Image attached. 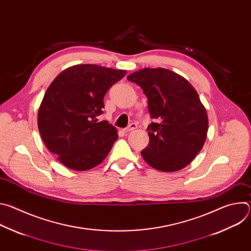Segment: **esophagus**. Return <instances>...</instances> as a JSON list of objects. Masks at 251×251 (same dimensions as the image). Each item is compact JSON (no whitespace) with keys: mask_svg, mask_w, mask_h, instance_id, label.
<instances>
[{"mask_svg":"<svg viewBox=\"0 0 251 251\" xmlns=\"http://www.w3.org/2000/svg\"><path fill=\"white\" fill-rule=\"evenodd\" d=\"M136 128H137V125H136L135 123H131L127 128L123 129V132H124V133H128V132H130V131H132V130H134V129H136Z\"/></svg>","mask_w":251,"mask_h":251,"instance_id":"esophagus-1","label":"esophagus"}]
</instances>
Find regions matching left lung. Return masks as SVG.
I'll return each instance as SVG.
<instances>
[{"instance_id":"left-lung-1","label":"left lung","mask_w":251,"mask_h":251,"mask_svg":"<svg viewBox=\"0 0 251 251\" xmlns=\"http://www.w3.org/2000/svg\"><path fill=\"white\" fill-rule=\"evenodd\" d=\"M148 98L153 119L147 130L148 146L143 159L162 172L188 166L201 150L208 128L204 106L198 92L183 76L166 68H144L127 76Z\"/></svg>"}]
</instances>
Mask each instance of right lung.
<instances>
[{
  "instance_id": "add662e5",
  "label": "right lung",
  "mask_w": 251,
  "mask_h": 251,
  "mask_svg": "<svg viewBox=\"0 0 251 251\" xmlns=\"http://www.w3.org/2000/svg\"><path fill=\"white\" fill-rule=\"evenodd\" d=\"M126 70L96 64L64 69L49 86L38 114V126L47 148L65 167L86 171L102 163L118 138L116 128L97 116L103 98L122 79Z\"/></svg>"
}]
</instances>
